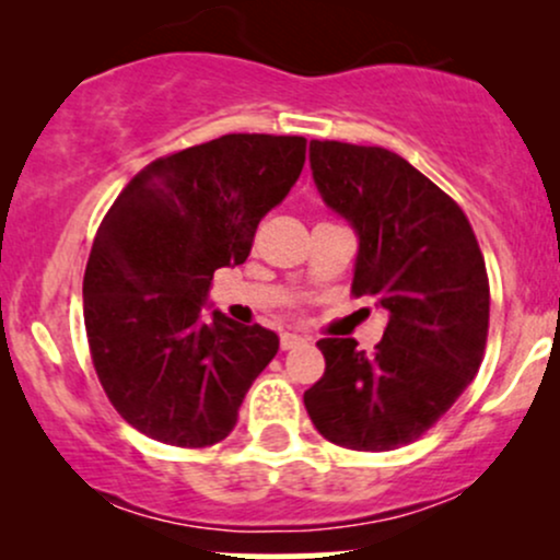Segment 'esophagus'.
I'll use <instances>...</instances> for the list:
<instances>
[{
	"instance_id": "1",
	"label": "esophagus",
	"mask_w": 560,
	"mask_h": 560,
	"mask_svg": "<svg viewBox=\"0 0 560 560\" xmlns=\"http://www.w3.org/2000/svg\"><path fill=\"white\" fill-rule=\"evenodd\" d=\"M300 345H307L305 334H292V331L281 334V347H284V350H294V347Z\"/></svg>"
}]
</instances>
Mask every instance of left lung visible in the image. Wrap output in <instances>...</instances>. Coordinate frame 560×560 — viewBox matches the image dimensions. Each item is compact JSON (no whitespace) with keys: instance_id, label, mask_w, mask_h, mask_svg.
I'll return each mask as SVG.
<instances>
[{"instance_id":"8db88e82","label":"left lung","mask_w":560,"mask_h":560,"mask_svg":"<svg viewBox=\"0 0 560 560\" xmlns=\"http://www.w3.org/2000/svg\"><path fill=\"white\" fill-rule=\"evenodd\" d=\"M313 182L358 236L352 292L389 313L374 355L352 337L318 339L324 376L305 392L334 445L382 453L419 440L477 376L490 281L464 210L382 147L311 141Z\"/></svg>"}]
</instances>
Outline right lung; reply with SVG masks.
I'll return each mask as SVG.
<instances>
[{
	"label": "right lung",
	"instance_id": "obj_1",
	"mask_svg": "<svg viewBox=\"0 0 560 560\" xmlns=\"http://www.w3.org/2000/svg\"><path fill=\"white\" fill-rule=\"evenodd\" d=\"M302 165V137L226 133L155 160L113 202L83 273V320L102 387L141 434L208 447L236 427L279 337L213 311L210 284L247 260Z\"/></svg>",
	"mask_w": 560,
	"mask_h": 560
}]
</instances>
